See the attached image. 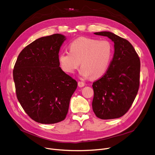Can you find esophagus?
Returning a JSON list of instances; mask_svg holds the SVG:
<instances>
[{"mask_svg": "<svg viewBox=\"0 0 155 155\" xmlns=\"http://www.w3.org/2000/svg\"><path fill=\"white\" fill-rule=\"evenodd\" d=\"M78 85L79 87H83L85 85V83L83 82V81H79L78 82Z\"/></svg>", "mask_w": 155, "mask_h": 155, "instance_id": "1", "label": "esophagus"}]
</instances>
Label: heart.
Here are the masks:
<instances>
[{"instance_id": "b5f03b06", "label": "heart", "mask_w": 155, "mask_h": 155, "mask_svg": "<svg viewBox=\"0 0 155 155\" xmlns=\"http://www.w3.org/2000/svg\"><path fill=\"white\" fill-rule=\"evenodd\" d=\"M70 51L59 54V62L64 72L73 74L79 65L80 74L85 78H97L103 76L109 66L113 46L108 40L80 37L69 46Z\"/></svg>"}]
</instances>
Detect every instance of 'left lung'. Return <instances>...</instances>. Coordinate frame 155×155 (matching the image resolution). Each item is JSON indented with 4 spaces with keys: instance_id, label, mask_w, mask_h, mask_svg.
<instances>
[{
    "instance_id": "8db88e82",
    "label": "left lung",
    "mask_w": 155,
    "mask_h": 155,
    "mask_svg": "<svg viewBox=\"0 0 155 155\" xmlns=\"http://www.w3.org/2000/svg\"><path fill=\"white\" fill-rule=\"evenodd\" d=\"M107 36L114 43V54L106 73L94 81L93 112L98 118L123 116L132 105L140 86V61L130 42L114 33H94Z\"/></svg>"
}]
</instances>
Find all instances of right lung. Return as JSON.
Here are the masks:
<instances>
[{"label":"right lung","mask_w":155,"mask_h":155,"mask_svg":"<svg viewBox=\"0 0 155 155\" xmlns=\"http://www.w3.org/2000/svg\"><path fill=\"white\" fill-rule=\"evenodd\" d=\"M61 34L40 38L26 46L14 65L17 99L33 120L45 124L62 121L67 114L77 81L59 67V52L65 40Z\"/></svg>","instance_id":"right-lung-1"}]
</instances>
